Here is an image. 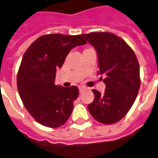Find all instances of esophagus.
Wrapping results in <instances>:
<instances>
[{"label":"esophagus","mask_w":158,"mask_h":158,"mask_svg":"<svg viewBox=\"0 0 158 158\" xmlns=\"http://www.w3.org/2000/svg\"><path fill=\"white\" fill-rule=\"evenodd\" d=\"M79 92H82V91H83L84 90H86V87H84V86H79Z\"/></svg>","instance_id":"obj_1"}]
</instances>
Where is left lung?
<instances>
[{"instance_id":"8db88e82","label":"left lung","mask_w":158,"mask_h":158,"mask_svg":"<svg viewBox=\"0 0 158 158\" xmlns=\"http://www.w3.org/2000/svg\"><path fill=\"white\" fill-rule=\"evenodd\" d=\"M82 36L95 49L99 74L106 76L104 93L92 90L95 99L87 106L88 110L102 124H115L128 113L138 94V60L130 46L112 33L95 32Z\"/></svg>"}]
</instances>
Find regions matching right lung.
I'll list each match as a JSON object with an SVG mask.
<instances>
[{
  "label": "right lung",
  "instance_id": "1",
  "mask_svg": "<svg viewBox=\"0 0 158 158\" xmlns=\"http://www.w3.org/2000/svg\"><path fill=\"white\" fill-rule=\"evenodd\" d=\"M86 43L82 35L46 34L34 41L24 54L17 77L18 93L39 124L58 128L71 116L79 89L55 85V75L71 49Z\"/></svg>",
  "mask_w": 158,
  "mask_h": 158
}]
</instances>
